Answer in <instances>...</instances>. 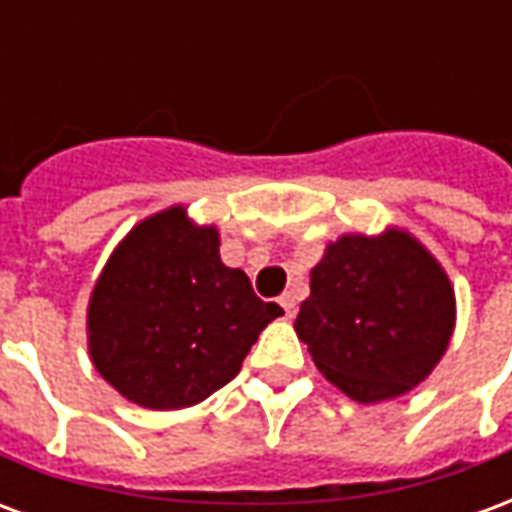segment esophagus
Instances as JSON below:
<instances>
[{"mask_svg": "<svg viewBox=\"0 0 512 512\" xmlns=\"http://www.w3.org/2000/svg\"><path fill=\"white\" fill-rule=\"evenodd\" d=\"M279 304H282V310H285V318H293V315H296V296H293V293H282V296H279Z\"/></svg>", "mask_w": 512, "mask_h": 512, "instance_id": "esophagus-1", "label": "esophagus"}]
</instances>
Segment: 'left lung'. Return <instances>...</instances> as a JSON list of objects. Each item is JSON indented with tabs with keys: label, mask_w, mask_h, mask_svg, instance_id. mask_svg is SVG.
<instances>
[{
	"label": "left lung",
	"mask_w": 512,
	"mask_h": 512,
	"mask_svg": "<svg viewBox=\"0 0 512 512\" xmlns=\"http://www.w3.org/2000/svg\"><path fill=\"white\" fill-rule=\"evenodd\" d=\"M455 329V290L439 260L406 230L343 235L310 271L296 334L312 362L359 403L411 392Z\"/></svg>",
	"instance_id": "left-lung-1"
}]
</instances>
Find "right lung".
Listing matches in <instances>:
<instances>
[{"label":"right lung","instance_id":"add662e5","mask_svg":"<svg viewBox=\"0 0 512 512\" xmlns=\"http://www.w3.org/2000/svg\"><path fill=\"white\" fill-rule=\"evenodd\" d=\"M279 315L241 268L224 266L216 227H197L172 205L136 224L95 282L90 356L136 406L186 408L233 381Z\"/></svg>","mask_w":512,"mask_h":512}]
</instances>
